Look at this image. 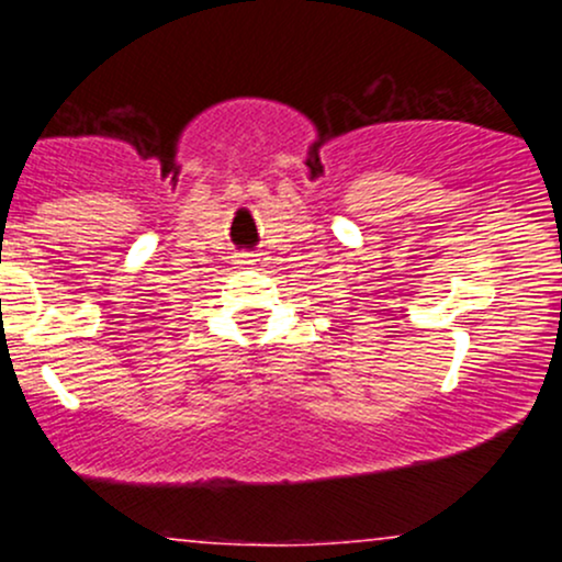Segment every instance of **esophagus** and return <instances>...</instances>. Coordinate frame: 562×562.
<instances>
[{
	"label": "esophagus",
	"instance_id": "34e87169",
	"mask_svg": "<svg viewBox=\"0 0 562 562\" xmlns=\"http://www.w3.org/2000/svg\"><path fill=\"white\" fill-rule=\"evenodd\" d=\"M263 256H267V254H259V250H248V254L237 256V263H243V267H254V263L267 261Z\"/></svg>",
	"mask_w": 562,
	"mask_h": 562
}]
</instances>
